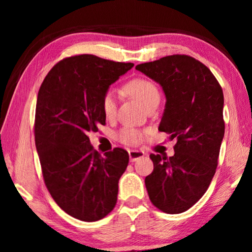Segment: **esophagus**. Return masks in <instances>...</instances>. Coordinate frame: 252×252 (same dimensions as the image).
Segmentation results:
<instances>
[{
  "label": "esophagus",
  "mask_w": 252,
  "mask_h": 252,
  "mask_svg": "<svg viewBox=\"0 0 252 252\" xmlns=\"http://www.w3.org/2000/svg\"><path fill=\"white\" fill-rule=\"evenodd\" d=\"M144 157V152L143 151H139V150H130L129 151V158L131 162H134L136 160L141 159V158Z\"/></svg>",
  "instance_id": "1"
}]
</instances>
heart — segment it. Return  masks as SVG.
Listing matches in <instances>:
<instances>
[{
	"mask_svg": "<svg viewBox=\"0 0 252 252\" xmlns=\"http://www.w3.org/2000/svg\"><path fill=\"white\" fill-rule=\"evenodd\" d=\"M125 90L141 103L144 108L153 101H159L160 94L156 84L150 80L143 78H135L130 80L125 85ZM102 111L106 119H112L117 113V99L112 91L104 93L102 97ZM143 133L141 131L132 129V127H123L118 133V140L126 146H136L142 141Z\"/></svg>",
	"mask_w": 252,
	"mask_h": 252,
	"instance_id": "obj_1",
	"label": "heart"
}]
</instances>
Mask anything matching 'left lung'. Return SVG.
<instances>
[{"instance_id":"1","label":"left lung","mask_w":252,"mask_h":252,"mask_svg":"<svg viewBox=\"0 0 252 252\" xmlns=\"http://www.w3.org/2000/svg\"><path fill=\"white\" fill-rule=\"evenodd\" d=\"M135 69L163 89L167 102L159 131L176 139L174 156L150 155L146 188L153 206L170 215L187 211L206 193L224 135L223 92L198 60L173 54Z\"/></svg>"}]
</instances>
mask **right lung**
Wrapping results in <instances>:
<instances>
[{
	"instance_id": "1",
	"label": "right lung",
	"mask_w": 252,
	"mask_h": 252,
	"mask_svg": "<svg viewBox=\"0 0 252 252\" xmlns=\"http://www.w3.org/2000/svg\"><path fill=\"white\" fill-rule=\"evenodd\" d=\"M133 65L74 55L58 62L40 87L34 135L42 174L51 197L75 219L97 221L116 207L129 153L114 148L101 156L88 134L105 125L102 97Z\"/></svg>"
}]
</instances>
